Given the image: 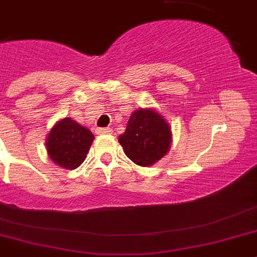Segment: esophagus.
Instances as JSON below:
<instances>
[{"label":"esophagus","mask_w":257,"mask_h":257,"mask_svg":"<svg viewBox=\"0 0 257 257\" xmlns=\"http://www.w3.org/2000/svg\"><path fill=\"white\" fill-rule=\"evenodd\" d=\"M97 134H98V135H108V134H112V128H111V127L97 128Z\"/></svg>","instance_id":"esophagus-1"}]
</instances>
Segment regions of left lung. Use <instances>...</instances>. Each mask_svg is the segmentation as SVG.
Returning <instances> with one entry per match:
<instances>
[{"mask_svg":"<svg viewBox=\"0 0 257 257\" xmlns=\"http://www.w3.org/2000/svg\"><path fill=\"white\" fill-rule=\"evenodd\" d=\"M173 136L169 122L155 108H139L131 113L118 143L131 161L151 167L167 155Z\"/></svg>","mask_w":257,"mask_h":257,"instance_id":"obj_1","label":"left lung"}]
</instances>
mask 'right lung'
Masks as SVG:
<instances>
[{"instance_id":"right-lung-1","label":"right lung","mask_w":257,"mask_h":257,"mask_svg":"<svg viewBox=\"0 0 257 257\" xmlns=\"http://www.w3.org/2000/svg\"><path fill=\"white\" fill-rule=\"evenodd\" d=\"M93 134L70 117L59 119L51 127L46 138L48 156L59 167L67 170L77 169L85 160Z\"/></svg>"}]
</instances>
